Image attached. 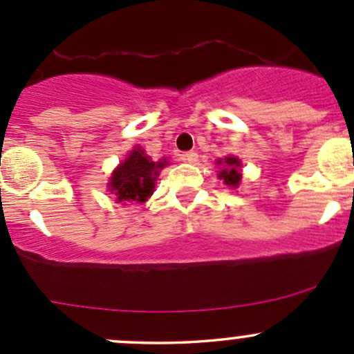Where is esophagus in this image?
<instances>
[{
  "label": "esophagus",
  "instance_id": "esophagus-1",
  "mask_svg": "<svg viewBox=\"0 0 354 354\" xmlns=\"http://www.w3.org/2000/svg\"><path fill=\"white\" fill-rule=\"evenodd\" d=\"M183 159L187 160V162L195 164L198 160V154L195 151H190V152H187V154H183Z\"/></svg>",
  "mask_w": 354,
  "mask_h": 354
}]
</instances>
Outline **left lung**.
<instances>
[{"label": "left lung", "instance_id": "obj_1", "mask_svg": "<svg viewBox=\"0 0 354 354\" xmlns=\"http://www.w3.org/2000/svg\"><path fill=\"white\" fill-rule=\"evenodd\" d=\"M223 160H219V164ZM240 167L241 162L238 160V157H224V164H223V169L219 171V178L224 180V183L227 187H233L236 188L241 181V174H240Z\"/></svg>", "mask_w": 354, "mask_h": 354}]
</instances>
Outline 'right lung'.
<instances>
[{
	"mask_svg": "<svg viewBox=\"0 0 354 354\" xmlns=\"http://www.w3.org/2000/svg\"><path fill=\"white\" fill-rule=\"evenodd\" d=\"M166 162H154L142 149H135L111 176L109 192L121 203L145 202L154 192L157 174Z\"/></svg>",
	"mask_w": 354,
	"mask_h": 354,
	"instance_id": "add662e5",
	"label": "right lung"
}]
</instances>
